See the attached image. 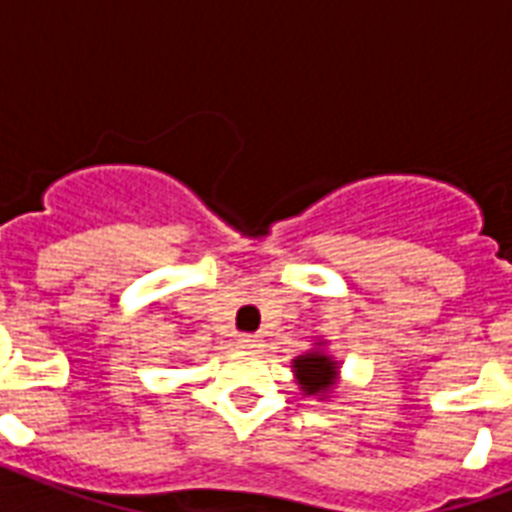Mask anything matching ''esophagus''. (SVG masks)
Masks as SVG:
<instances>
[{"label": "esophagus", "instance_id": "34e87169", "mask_svg": "<svg viewBox=\"0 0 512 512\" xmlns=\"http://www.w3.org/2000/svg\"><path fill=\"white\" fill-rule=\"evenodd\" d=\"M260 345H263V340H260L257 335L239 337V348H244V350H255V348H260Z\"/></svg>", "mask_w": 512, "mask_h": 512}]
</instances>
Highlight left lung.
<instances>
[{"instance_id":"obj_1","label":"left lung","mask_w":512,"mask_h":512,"mask_svg":"<svg viewBox=\"0 0 512 512\" xmlns=\"http://www.w3.org/2000/svg\"><path fill=\"white\" fill-rule=\"evenodd\" d=\"M292 372H295V382L303 390V396L327 398L335 396L337 385H340V361L327 350V340H316L313 348L292 358Z\"/></svg>"}]
</instances>
